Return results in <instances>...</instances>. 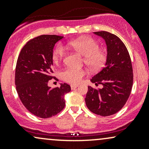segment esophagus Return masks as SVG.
I'll list each match as a JSON object with an SVG mask.
<instances>
[{"label": "esophagus", "mask_w": 149, "mask_h": 149, "mask_svg": "<svg viewBox=\"0 0 149 149\" xmlns=\"http://www.w3.org/2000/svg\"><path fill=\"white\" fill-rule=\"evenodd\" d=\"M77 87H78V85H71V89L73 90V89L76 88Z\"/></svg>", "instance_id": "obj_1"}]
</instances>
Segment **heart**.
I'll return each instance as SVG.
<instances>
[{"mask_svg": "<svg viewBox=\"0 0 149 149\" xmlns=\"http://www.w3.org/2000/svg\"><path fill=\"white\" fill-rule=\"evenodd\" d=\"M66 47L84 56V62L90 70L97 71L104 67L107 62L108 54L106 50L100 48V44L92 38L82 37L67 42ZM66 54L65 47L61 44L56 46L52 52V59L58 64ZM86 74L85 70L78 68L68 67L61 71V78L71 84H77L81 81Z\"/></svg>", "mask_w": 149, "mask_h": 149, "instance_id": "1", "label": "heart"}]
</instances>
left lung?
Wrapping results in <instances>:
<instances>
[{"label":"left lung","mask_w":149,"mask_h":149,"mask_svg":"<svg viewBox=\"0 0 149 149\" xmlns=\"http://www.w3.org/2000/svg\"><path fill=\"white\" fill-rule=\"evenodd\" d=\"M94 33L102 37L107 45L106 66L90 80L96 86H88L85 103L89 110L97 115L109 116L119 111L129 98L133 85V70L129 52L117 36L107 31Z\"/></svg>","instance_id":"obj_1"}]
</instances>
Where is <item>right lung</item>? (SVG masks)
<instances>
[{
    "label": "right lung",
    "mask_w": 149,
    "mask_h": 149,
    "mask_svg": "<svg viewBox=\"0 0 149 149\" xmlns=\"http://www.w3.org/2000/svg\"><path fill=\"white\" fill-rule=\"evenodd\" d=\"M63 38L57 35H42L31 39L22 49L15 69V85L20 100L29 111L42 118L59 113L65 107V94L71 91L66 83L52 88V59L55 43Z\"/></svg>",
    "instance_id": "add662e5"
}]
</instances>
